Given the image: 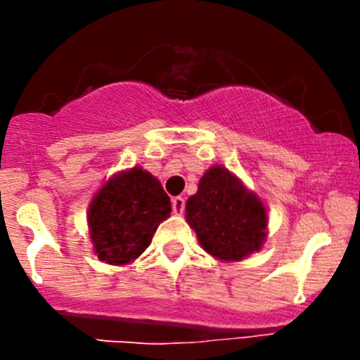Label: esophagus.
Here are the masks:
<instances>
[{
  "label": "esophagus",
  "mask_w": 360,
  "mask_h": 360,
  "mask_svg": "<svg viewBox=\"0 0 360 360\" xmlns=\"http://www.w3.org/2000/svg\"><path fill=\"white\" fill-rule=\"evenodd\" d=\"M184 207H186V200L183 197H174L172 198V210L174 214H183Z\"/></svg>",
  "instance_id": "1"
}]
</instances>
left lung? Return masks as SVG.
<instances>
[{"instance_id":"1","label":"left lung","mask_w":360,"mask_h":360,"mask_svg":"<svg viewBox=\"0 0 360 360\" xmlns=\"http://www.w3.org/2000/svg\"><path fill=\"white\" fill-rule=\"evenodd\" d=\"M186 219L202 248L223 261L257 252L266 237L263 202L221 167L202 176L198 191L186 202Z\"/></svg>"}]
</instances>
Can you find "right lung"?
<instances>
[{
	"mask_svg": "<svg viewBox=\"0 0 360 360\" xmlns=\"http://www.w3.org/2000/svg\"><path fill=\"white\" fill-rule=\"evenodd\" d=\"M170 210V198L160 181L141 167L112 177L89 209L90 238L99 259L125 264L139 257Z\"/></svg>",
	"mask_w": 360,
	"mask_h": 360,
	"instance_id": "right-lung-1",
	"label": "right lung"
}]
</instances>
